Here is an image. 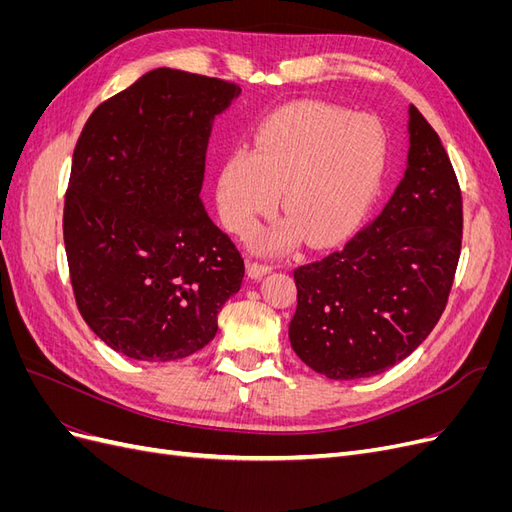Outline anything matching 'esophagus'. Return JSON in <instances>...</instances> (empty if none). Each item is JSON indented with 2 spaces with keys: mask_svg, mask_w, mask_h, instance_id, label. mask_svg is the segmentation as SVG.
Listing matches in <instances>:
<instances>
[{
  "mask_svg": "<svg viewBox=\"0 0 512 512\" xmlns=\"http://www.w3.org/2000/svg\"><path fill=\"white\" fill-rule=\"evenodd\" d=\"M269 271H271V265H265V262H258V260L247 262V277H252V280H260V277L267 275Z\"/></svg>",
  "mask_w": 512,
  "mask_h": 512,
  "instance_id": "esophagus-1",
  "label": "esophagus"
}]
</instances>
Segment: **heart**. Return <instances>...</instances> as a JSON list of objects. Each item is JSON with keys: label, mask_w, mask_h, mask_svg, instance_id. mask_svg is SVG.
<instances>
[{"label": "heart", "mask_w": 512, "mask_h": 512, "mask_svg": "<svg viewBox=\"0 0 512 512\" xmlns=\"http://www.w3.org/2000/svg\"><path fill=\"white\" fill-rule=\"evenodd\" d=\"M386 160V134L371 115L301 102L271 115L254 149H232L218 175L224 224L245 235L280 205L286 218L254 232L260 252H282L303 232L309 243L342 237L369 207ZM281 198H276V192Z\"/></svg>", "instance_id": "1"}]
</instances>
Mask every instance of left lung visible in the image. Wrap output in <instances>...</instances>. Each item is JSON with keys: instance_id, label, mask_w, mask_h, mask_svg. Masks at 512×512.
<instances>
[{"instance_id": "left-lung-1", "label": "left lung", "mask_w": 512, "mask_h": 512, "mask_svg": "<svg viewBox=\"0 0 512 512\" xmlns=\"http://www.w3.org/2000/svg\"><path fill=\"white\" fill-rule=\"evenodd\" d=\"M408 132L404 179L376 220L339 250L294 269L290 346L331 380L369 378L404 361L438 324L455 280L459 181L440 136L414 106Z\"/></svg>"}]
</instances>
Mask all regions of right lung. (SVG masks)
Returning a JSON list of instances; mask_svg holds the SVG:
<instances>
[{
  "label": "right lung",
  "instance_id": "1",
  "mask_svg": "<svg viewBox=\"0 0 512 512\" xmlns=\"http://www.w3.org/2000/svg\"><path fill=\"white\" fill-rule=\"evenodd\" d=\"M241 94L158 68L102 102L76 141L64 243L76 305L106 346L166 363L205 348L245 265L200 190L213 117Z\"/></svg>",
  "mask_w": 512,
  "mask_h": 512
}]
</instances>
